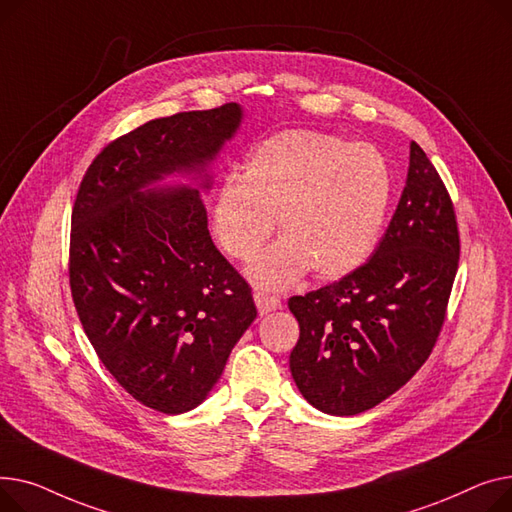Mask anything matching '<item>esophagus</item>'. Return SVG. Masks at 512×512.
<instances>
[{
    "label": "esophagus",
    "mask_w": 512,
    "mask_h": 512,
    "mask_svg": "<svg viewBox=\"0 0 512 512\" xmlns=\"http://www.w3.org/2000/svg\"><path fill=\"white\" fill-rule=\"evenodd\" d=\"M254 302L258 306L260 314H268V312H275L281 308V299L275 295H268L264 291H256L254 293Z\"/></svg>",
    "instance_id": "obj_1"
}]
</instances>
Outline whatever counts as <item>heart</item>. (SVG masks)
I'll list each match as a JSON object with an SVG mask.
<instances>
[{
	"label": "heart",
	"mask_w": 512,
	"mask_h": 512,
	"mask_svg": "<svg viewBox=\"0 0 512 512\" xmlns=\"http://www.w3.org/2000/svg\"><path fill=\"white\" fill-rule=\"evenodd\" d=\"M242 169L223 177L213 231L225 254L250 260L279 219L283 237L250 266L260 287L285 289L310 268L339 279L374 252L393 196V173L378 148L283 130L258 142Z\"/></svg>",
	"instance_id": "1"
}]
</instances>
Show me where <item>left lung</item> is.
Segmentation results:
<instances>
[{
    "instance_id": "left-lung-1",
    "label": "left lung",
    "mask_w": 512,
    "mask_h": 512,
    "mask_svg": "<svg viewBox=\"0 0 512 512\" xmlns=\"http://www.w3.org/2000/svg\"><path fill=\"white\" fill-rule=\"evenodd\" d=\"M459 252L453 200L411 142L405 190L370 260L289 299L299 322L289 368L304 399L328 415H357L407 384L438 341Z\"/></svg>"
}]
</instances>
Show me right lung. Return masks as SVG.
Instances as JSON below:
<instances>
[{
    "instance_id": "right-lung-1",
    "label": "right lung",
    "mask_w": 512,
    "mask_h": 512,
    "mask_svg": "<svg viewBox=\"0 0 512 512\" xmlns=\"http://www.w3.org/2000/svg\"><path fill=\"white\" fill-rule=\"evenodd\" d=\"M225 103L153 119L86 169L70 233V289L103 366L142 405L177 415L217 384L256 318L252 289L208 233L204 173L242 124ZM198 172V189H146Z\"/></svg>"
}]
</instances>
